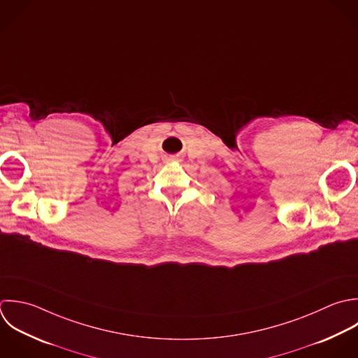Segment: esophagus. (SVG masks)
I'll use <instances>...</instances> for the list:
<instances>
[{"mask_svg": "<svg viewBox=\"0 0 358 358\" xmlns=\"http://www.w3.org/2000/svg\"><path fill=\"white\" fill-rule=\"evenodd\" d=\"M173 160H176V159H173Z\"/></svg>", "mask_w": 358, "mask_h": 358, "instance_id": "esophagus-1", "label": "esophagus"}]
</instances>
